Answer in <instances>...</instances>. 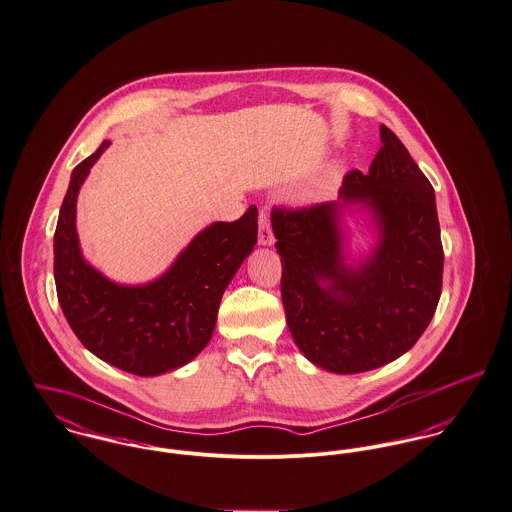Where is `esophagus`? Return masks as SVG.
Wrapping results in <instances>:
<instances>
[{
    "mask_svg": "<svg viewBox=\"0 0 512 512\" xmlns=\"http://www.w3.org/2000/svg\"><path fill=\"white\" fill-rule=\"evenodd\" d=\"M259 245H275V235L271 229L267 210L259 212Z\"/></svg>",
    "mask_w": 512,
    "mask_h": 512,
    "instance_id": "esophagus-1",
    "label": "esophagus"
}]
</instances>
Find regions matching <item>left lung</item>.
<instances>
[{"label": "left lung", "instance_id": "8db88e82", "mask_svg": "<svg viewBox=\"0 0 512 512\" xmlns=\"http://www.w3.org/2000/svg\"><path fill=\"white\" fill-rule=\"evenodd\" d=\"M381 143L367 174L343 178L338 202L271 214L292 340L310 363L340 375L371 371L406 353L442 294L434 188L387 125ZM353 205L376 231L374 247L359 260L346 255L340 226Z\"/></svg>", "mask_w": 512, "mask_h": 512}]
</instances>
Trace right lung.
<instances>
[{
    "label": "right lung",
    "instance_id": "1",
    "mask_svg": "<svg viewBox=\"0 0 512 512\" xmlns=\"http://www.w3.org/2000/svg\"><path fill=\"white\" fill-rule=\"evenodd\" d=\"M104 141L72 174L55 231L58 302L76 338L102 361L139 377L190 363L212 338L224 290L257 243V208L202 229L171 267L145 284H119L82 255L76 200Z\"/></svg>",
    "mask_w": 512,
    "mask_h": 512
}]
</instances>
